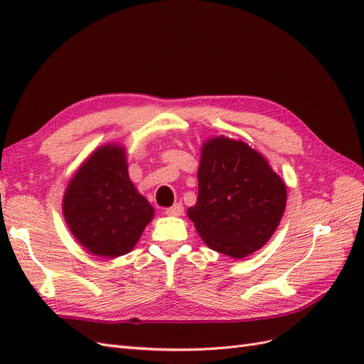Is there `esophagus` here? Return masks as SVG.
<instances>
[{"instance_id": "esophagus-1", "label": "esophagus", "mask_w": 364, "mask_h": 364, "mask_svg": "<svg viewBox=\"0 0 364 364\" xmlns=\"http://www.w3.org/2000/svg\"><path fill=\"white\" fill-rule=\"evenodd\" d=\"M165 214L171 217H179L183 214V205L182 203H174L170 208H165Z\"/></svg>"}]
</instances>
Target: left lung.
I'll return each instance as SVG.
<instances>
[{"label": "left lung", "instance_id": "1", "mask_svg": "<svg viewBox=\"0 0 364 364\" xmlns=\"http://www.w3.org/2000/svg\"><path fill=\"white\" fill-rule=\"evenodd\" d=\"M197 179V203L186 213L209 247L245 258L267 243L281 222L287 188L258 151L243 141L209 139Z\"/></svg>", "mask_w": 364, "mask_h": 364}]
</instances>
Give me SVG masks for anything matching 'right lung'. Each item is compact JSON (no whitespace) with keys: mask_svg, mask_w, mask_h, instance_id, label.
I'll return each instance as SVG.
<instances>
[{"mask_svg":"<svg viewBox=\"0 0 364 364\" xmlns=\"http://www.w3.org/2000/svg\"><path fill=\"white\" fill-rule=\"evenodd\" d=\"M63 215L94 255L115 258L134 249L153 208L129 179L123 147H100L82 165L65 193Z\"/></svg>","mask_w":364,"mask_h":364,"instance_id":"add662e5","label":"right lung"}]
</instances>
